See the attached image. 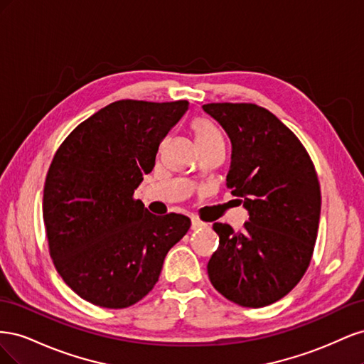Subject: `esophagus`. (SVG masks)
Instances as JSON below:
<instances>
[{"instance_id":"esophagus-1","label":"esophagus","mask_w":364,"mask_h":364,"mask_svg":"<svg viewBox=\"0 0 364 364\" xmlns=\"http://www.w3.org/2000/svg\"><path fill=\"white\" fill-rule=\"evenodd\" d=\"M205 226H206V223L202 222V220H199V218H193L191 220V228L193 229H200V228H205Z\"/></svg>"}]
</instances>
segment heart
Instances as JSON below:
<instances>
[{"label":"heart","mask_w":364,"mask_h":364,"mask_svg":"<svg viewBox=\"0 0 364 364\" xmlns=\"http://www.w3.org/2000/svg\"><path fill=\"white\" fill-rule=\"evenodd\" d=\"M193 130L196 134L197 144H199L200 150L211 147L218 142H225L222 130H220L214 123L205 118H196L193 121Z\"/></svg>","instance_id":"obj_1"}]
</instances>
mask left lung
Returning <instances> with one entry per match:
<instances>
[{"label":"left lung","mask_w":364,"mask_h":364,"mask_svg":"<svg viewBox=\"0 0 364 364\" xmlns=\"http://www.w3.org/2000/svg\"><path fill=\"white\" fill-rule=\"evenodd\" d=\"M203 111L232 142L226 186L243 197L241 232L214 223L220 241L208 262L214 289L241 306L261 308L290 293L313 257L321 218L314 164L293 132L253 103H208Z\"/></svg>","instance_id":"left-lung-1"}]
</instances>
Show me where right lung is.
<instances>
[{
    "instance_id": "add662e5",
    "label": "right lung",
    "mask_w": 364,
    "mask_h": 364,
    "mask_svg": "<svg viewBox=\"0 0 364 364\" xmlns=\"http://www.w3.org/2000/svg\"><path fill=\"white\" fill-rule=\"evenodd\" d=\"M186 109V100L114 102L77 126L54 155L42 202L50 257L82 299L115 310L136 304L188 232L186 215H155L134 197Z\"/></svg>"
}]
</instances>
